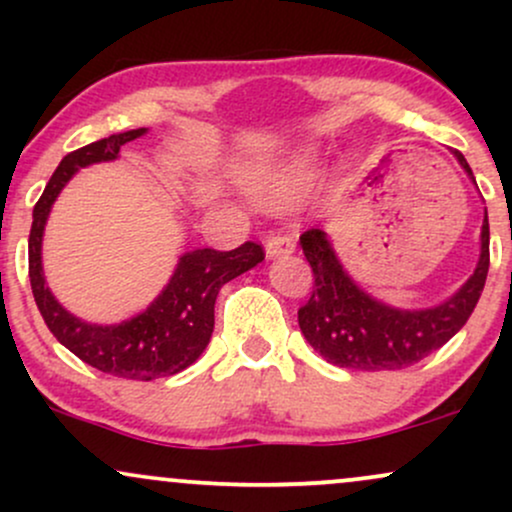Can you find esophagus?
Segmentation results:
<instances>
[{
  "label": "esophagus",
  "mask_w": 512,
  "mask_h": 512,
  "mask_svg": "<svg viewBox=\"0 0 512 512\" xmlns=\"http://www.w3.org/2000/svg\"><path fill=\"white\" fill-rule=\"evenodd\" d=\"M264 250H267V257H284L296 250V243L286 233H269L267 240H264Z\"/></svg>",
  "instance_id": "esophagus-1"
}]
</instances>
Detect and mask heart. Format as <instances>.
I'll use <instances>...</instances> for the list:
<instances>
[{
  "label": "heart",
  "instance_id": "1",
  "mask_svg": "<svg viewBox=\"0 0 512 512\" xmlns=\"http://www.w3.org/2000/svg\"><path fill=\"white\" fill-rule=\"evenodd\" d=\"M296 185H298V178H286V180L276 182V185L272 187V195L274 197H289V195H293V190H296Z\"/></svg>",
  "mask_w": 512,
  "mask_h": 512
}]
</instances>
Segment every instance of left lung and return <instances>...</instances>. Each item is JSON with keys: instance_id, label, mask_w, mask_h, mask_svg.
Returning a JSON list of instances; mask_svg holds the SVG:
<instances>
[{"instance_id": "left-lung-1", "label": "left lung", "mask_w": 512, "mask_h": 512, "mask_svg": "<svg viewBox=\"0 0 512 512\" xmlns=\"http://www.w3.org/2000/svg\"><path fill=\"white\" fill-rule=\"evenodd\" d=\"M455 156L472 175L460 151ZM301 248L315 279L308 303L298 308V325L308 344L339 368L399 370L448 344L477 308L489 274V216L481 226V255L474 274L455 296L428 310L390 308L358 289L320 228L303 233Z\"/></svg>"}]
</instances>
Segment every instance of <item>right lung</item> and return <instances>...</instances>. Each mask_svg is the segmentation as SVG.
<instances>
[{
    "instance_id": "obj_1",
    "label": "right lung",
    "mask_w": 512,
    "mask_h": 512,
    "mask_svg": "<svg viewBox=\"0 0 512 512\" xmlns=\"http://www.w3.org/2000/svg\"><path fill=\"white\" fill-rule=\"evenodd\" d=\"M144 132L146 129L139 127L110 134L64 156L35 204L31 236H28V276H31L35 305L48 330L55 334L57 342L67 346L88 366L127 380L163 378L195 363L207 349L214 332V305L221 286L264 260V248L252 240L228 252L214 248L187 252L180 257L178 269L161 296L142 315L122 325H88L55 301L45 286L43 264H40V245H43L45 221L52 202L76 170L91 163L113 161L120 154L122 144L142 137Z\"/></svg>"
}]
</instances>
